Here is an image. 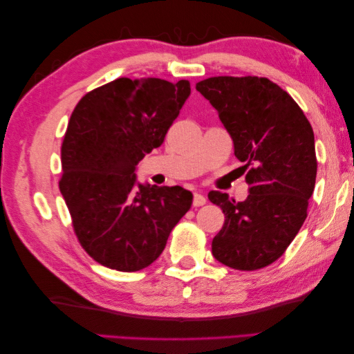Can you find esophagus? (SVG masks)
<instances>
[{
  "mask_svg": "<svg viewBox=\"0 0 354 354\" xmlns=\"http://www.w3.org/2000/svg\"><path fill=\"white\" fill-rule=\"evenodd\" d=\"M207 202V199L202 196L201 193H194L193 196V207H202Z\"/></svg>",
  "mask_w": 354,
  "mask_h": 354,
  "instance_id": "esophagus-1",
  "label": "esophagus"
}]
</instances>
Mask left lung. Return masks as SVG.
Returning a JSON list of instances; mask_svg holds the SVG:
<instances>
[{"mask_svg":"<svg viewBox=\"0 0 354 354\" xmlns=\"http://www.w3.org/2000/svg\"><path fill=\"white\" fill-rule=\"evenodd\" d=\"M196 89L219 112L250 185L243 202L208 193L225 214L213 255L232 269H261L281 257L307 217L318 167L313 129L297 102L266 77H209Z\"/></svg>","mask_w":354,"mask_h":354,"instance_id":"1","label":"left lung"}]
</instances>
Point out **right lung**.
I'll list each match as a JSON object with an SVG mask.
<instances>
[{
    "label": "right lung",
    "instance_id": "right-lung-1",
    "mask_svg": "<svg viewBox=\"0 0 354 354\" xmlns=\"http://www.w3.org/2000/svg\"><path fill=\"white\" fill-rule=\"evenodd\" d=\"M190 82L120 77L82 97L66 127L59 181L82 248L109 269L135 272L160 257L192 207L183 187L140 184L137 164L160 147Z\"/></svg>",
    "mask_w": 354,
    "mask_h": 354
}]
</instances>
